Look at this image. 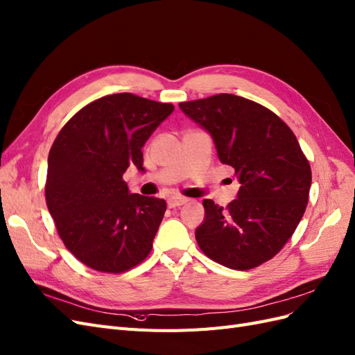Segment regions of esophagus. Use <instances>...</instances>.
<instances>
[{
  "label": "esophagus",
  "mask_w": 355,
  "mask_h": 355,
  "mask_svg": "<svg viewBox=\"0 0 355 355\" xmlns=\"http://www.w3.org/2000/svg\"><path fill=\"white\" fill-rule=\"evenodd\" d=\"M187 200H189V199H186V198H180V196H171V198L168 199V207H169V208L181 207V205H184Z\"/></svg>",
  "instance_id": "esophagus-1"
}]
</instances>
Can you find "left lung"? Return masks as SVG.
<instances>
[{"instance_id":"obj_1","label":"left lung","mask_w":355,"mask_h":355,"mask_svg":"<svg viewBox=\"0 0 355 355\" xmlns=\"http://www.w3.org/2000/svg\"><path fill=\"white\" fill-rule=\"evenodd\" d=\"M178 105L211 135L220 162L235 168L241 184L227 208L204 200L198 245L226 268H256L295 234L308 204L309 162L284 121L250 99L220 94Z\"/></svg>"}]
</instances>
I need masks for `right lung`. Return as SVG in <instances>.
I'll use <instances>...</instances> for the list:
<instances>
[{
	"instance_id": "add662e5",
	"label": "right lung",
	"mask_w": 355,
	"mask_h": 355,
	"mask_svg": "<svg viewBox=\"0 0 355 355\" xmlns=\"http://www.w3.org/2000/svg\"><path fill=\"white\" fill-rule=\"evenodd\" d=\"M174 105L132 94L94 101L60 129L47 159L46 202L65 247L99 272L143 261L166 211L159 198L130 193L126 169Z\"/></svg>"
}]
</instances>
